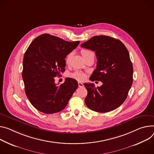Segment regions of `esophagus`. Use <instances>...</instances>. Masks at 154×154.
Here are the masks:
<instances>
[{
	"mask_svg": "<svg viewBox=\"0 0 154 154\" xmlns=\"http://www.w3.org/2000/svg\"><path fill=\"white\" fill-rule=\"evenodd\" d=\"M78 85H79V87H83V86H84V85H83V83L82 82H78Z\"/></svg>",
	"mask_w": 154,
	"mask_h": 154,
	"instance_id": "34e87169",
	"label": "esophagus"
}]
</instances>
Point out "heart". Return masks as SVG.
I'll use <instances>...</instances> for the list:
<instances>
[{
	"instance_id": "heart-1",
	"label": "heart",
	"mask_w": 154,
	"mask_h": 154,
	"mask_svg": "<svg viewBox=\"0 0 154 154\" xmlns=\"http://www.w3.org/2000/svg\"><path fill=\"white\" fill-rule=\"evenodd\" d=\"M81 53L83 56V57L84 58V57H86V56L88 55L89 54L93 53L90 50H87V49H82L81 50ZM70 58H71V54H69L67 56V57L66 58V63H68L69 62ZM71 76H72V78H74L75 79H77V80H83V79L85 78V73H83V72H81V71H76L75 72L72 73Z\"/></svg>"
}]
</instances>
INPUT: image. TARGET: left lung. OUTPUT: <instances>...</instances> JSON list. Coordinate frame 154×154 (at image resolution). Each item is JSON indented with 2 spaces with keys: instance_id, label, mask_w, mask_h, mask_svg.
I'll list each match as a JSON object with an SVG mask.
<instances>
[{
  "instance_id": "left-lung-1",
  "label": "left lung",
  "mask_w": 154,
  "mask_h": 154,
  "mask_svg": "<svg viewBox=\"0 0 154 154\" xmlns=\"http://www.w3.org/2000/svg\"><path fill=\"white\" fill-rule=\"evenodd\" d=\"M81 47L95 51L96 69L90 79L103 85L85 83L88 94L87 106L97 112L113 110L125 101L133 83V68L129 52L122 42L106 35H96L83 43Z\"/></svg>"
}]
</instances>
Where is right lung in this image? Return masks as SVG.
Wrapping results in <instances>:
<instances>
[{"label":"right lung","mask_w":154,"mask_h":154,"mask_svg":"<svg viewBox=\"0 0 154 154\" xmlns=\"http://www.w3.org/2000/svg\"><path fill=\"white\" fill-rule=\"evenodd\" d=\"M79 43L44 34L35 38L26 51L22 72L25 93L42 112L54 114L63 110L77 88L75 79L67 78L58 86L54 77L64 72L66 56Z\"/></svg>","instance_id":"1"}]
</instances>
